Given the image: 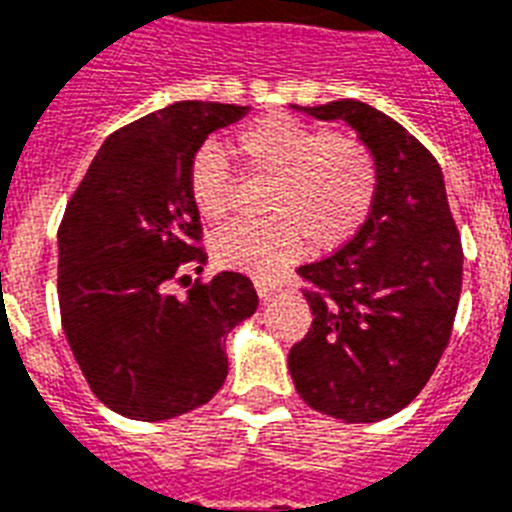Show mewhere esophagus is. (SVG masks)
<instances>
[{"mask_svg": "<svg viewBox=\"0 0 512 512\" xmlns=\"http://www.w3.org/2000/svg\"><path fill=\"white\" fill-rule=\"evenodd\" d=\"M255 289L257 295H260V300H271L273 292L279 289V284L273 279H268V276H255Z\"/></svg>", "mask_w": 512, "mask_h": 512, "instance_id": "34e87169", "label": "esophagus"}]
</instances>
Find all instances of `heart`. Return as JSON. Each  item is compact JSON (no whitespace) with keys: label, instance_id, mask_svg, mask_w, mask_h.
<instances>
[{"label":"heart","instance_id":"b5f03b06","mask_svg":"<svg viewBox=\"0 0 512 512\" xmlns=\"http://www.w3.org/2000/svg\"><path fill=\"white\" fill-rule=\"evenodd\" d=\"M233 151L252 177L271 180L268 220L233 223L215 233L212 249L225 268L273 276L303 255L335 252L372 215L380 170L372 148L350 135L289 114H271L236 132ZM185 191L201 220L220 223L233 209V172L207 143L193 154Z\"/></svg>","mask_w":512,"mask_h":512}]
</instances>
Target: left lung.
I'll use <instances>...</instances> for the list:
<instances>
[{
    "label": "left lung",
    "mask_w": 512,
    "mask_h": 512,
    "mask_svg": "<svg viewBox=\"0 0 512 512\" xmlns=\"http://www.w3.org/2000/svg\"><path fill=\"white\" fill-rule=\"evenodd\" d=\"M303 111L348 122L372 148L380 183L364 228L319 263L297 268L313 324L289 350V372L316 412L342 422L385 420L417 398L452 337L460 231L436 156L401 124L361 100Z\"/></svg>",
    "instance_id": "8db88e82"
}]
</instances>
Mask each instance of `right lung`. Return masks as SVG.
<instances>
[{"label":"right lung","instance_id":"right-lung-1","mask_svg":"<svg viewBox=\"0 0 512 512\" xmlns=\"http://www.w3.org/2000/svg\"><path fill=\"white\" fill-rule=\"evenodd\" d=\"M244 106L180 100L116 130L76 185L58 228L60 321L92 393L122 417L172 420L215 396L225 335L257 311L244 273L207 265L185 175ZM170 283H188L175 298Z\"/></svg>","mask_w":512,"mask_h":512}]
</instances>
